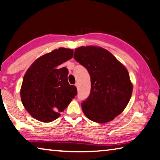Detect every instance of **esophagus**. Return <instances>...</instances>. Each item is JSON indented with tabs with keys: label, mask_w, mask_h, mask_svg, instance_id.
<instances>
[{
	"label": "esophagus",
	"mask_w": 160,
	"mask_h": 160,
	"mask_svg": "<svg viewBox=\"0 0 160 160\" xmlns=\"http://www.w3.org/2000/svg\"><path fill=\"white\" fill-rule=\"evenodd\" d=\"M75 86H76V87H77V88H78V83H75Z\"/></svg>",
	"instance_id": "1"
}]
</instances>
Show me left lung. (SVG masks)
<instances>
[{"label":"left lung","mask_w":160,"mask_h":160,"mask_svg":"<svg viewBox=\"0 0 160 160\" xmlns=\"http://www.w3.org/2000/svg\"><path fill=\"white\" fill-rule=\"evenodd\" d=\"M74 59L91 77V93L82 103L85 115L100 124L110 122L127 107L133 91L129 74L108 50L97 46L75 49Z\"/></svg>","instance_id":"8db88e82"}]
</instances>
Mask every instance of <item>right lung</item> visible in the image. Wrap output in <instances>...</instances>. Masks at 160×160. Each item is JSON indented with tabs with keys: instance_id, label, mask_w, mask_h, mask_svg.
Returning <instances> with one entry per match:
<instances>
[{
	"instance_id": "1",
	"label": "right lung",
	"mask_w": 160,
	"mask_h": 160,
	"mask_svg": "<svg viewBox=\"0 0 160 160\" xmlns=\"http://www.w3.org/2000/svg\"><path fill=\"white\" fill-rule=\"evenodd\" d=\"M74 50L60 48L33 62L24 74L20 96L24 108L42 122L58 119L77 94L67 80L68 69L58 66L73 57Z\"/></svg>"
}]
</instances>
